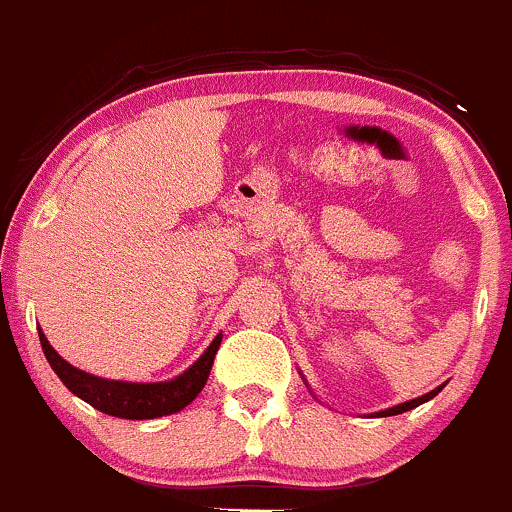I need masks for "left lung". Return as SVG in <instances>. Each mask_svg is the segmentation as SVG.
<instances>
[{
	"label": "left lung",
	"mask_w": 512,
	"mask_h": 512,
	"mask_svg": "<svg viewBox=\"0 0 512 512\" xmlns=\"http://www.w3.org/2000/svg\"><path fill=\"white\" fill-rule=\"evenodd\" d=\"M441 390H444V385L434 387V390H432V392H427V395L417 397V400H410V402H402V405H395V407H390V410H383V412H375V414H378V417H392V414H402V412H410V410H414V407H419V405H422V402H427V400H432V397H437Z\"/></svg>",
	"instance_id": "8db88e82"
}]
</instances>
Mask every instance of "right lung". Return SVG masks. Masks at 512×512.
<instances>
[{"label": "right lung", "mask_w": 512, "mask_h": 512, "mask_svg": "<svg viewBox=\"0 0 512 512\" xmlns=\"http://www.w3.org/2000/svg\"><path fill=\"white\" fill-rule=\"evenodd\" d=\"M41 348L46 355L48 365L53 368V373L61 378V383L78 395L80 400H85L88 405H93L95 410L112 414V417L122 419H154V417H166V414L181 412L186 405H191L198 397V392L206 385L208 375H211L213 358L218 353L220 338L223 333L213 338L211 346L203 351L201 358L184 370L181 375H176L174 380H164V383H125V380H105L98 375H90L85 370L73 368L68 360H63L61 355L53 351V346L48 343V338L43 336L39 328Z\"/></svg>", "instance_id": "obj_1"}]
</instances>
